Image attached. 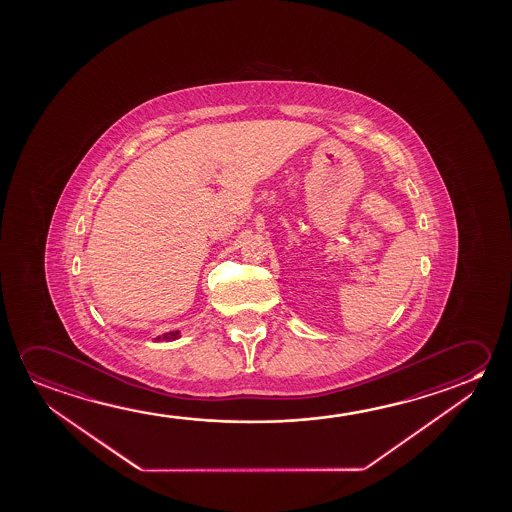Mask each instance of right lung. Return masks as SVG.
Listing matches in <instances>:
<instances>
[{
    "mask_svg": "<svg viewBox=\"0 0 512 512\" xmlns=\"http://www.w3.org/2000/svg\"><path fill=\"white\" fill-rule=\"evenodd\" d=\"M181 337V333L179 331H168V333H163V335H159L156 337V342H170V340H177Z\"/></svg>",
    "mask_w": 512,
    "mask_h": 512,
    "instance_id": "1",
    "label": "right lung"
}]
</instances>
